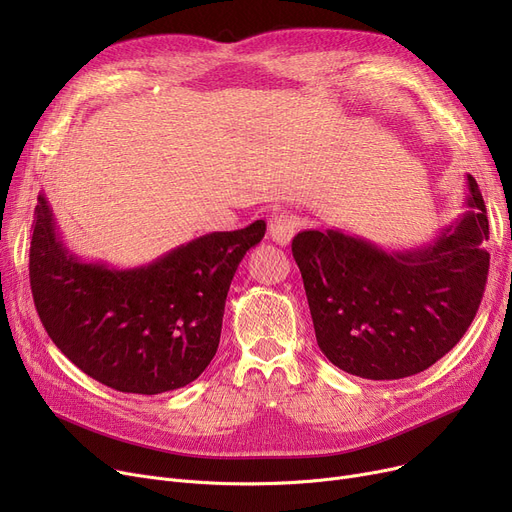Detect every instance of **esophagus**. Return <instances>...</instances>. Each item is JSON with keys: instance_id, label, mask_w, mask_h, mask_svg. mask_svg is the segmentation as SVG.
Segmentation results:
<instances>
[{"instance_id": "34e87169", "label": "esophagus", "mask_w": 512, "mask_h": 512, "mask_svg": "<svg viewBox=\"0 0 512 512\" xmlns=\"http://www.w3.org/2000/svg\"><path fill=\"white\" fill-rule=\"evenodd\" d=\"M297 228H299L297 218H292V215H286V213L274 215L270 220V236L274 242H278V245H288Z\"/></svg>"}]
</instances>
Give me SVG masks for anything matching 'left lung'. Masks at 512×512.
<instances>
[{"label":"left lung","mask_w":512,"mask_h":512,"mask_svg":"<svg viewBox=\"0 0 512 512\" xmlns=\"http://www.w3.org/2000/svg\"><path fill=\"white\" fill-rule=\"evenodd\" d=\"M467 211L419 249L384 251L340 230L292 240L317 344L336 367L365 380L409 378L463 338L488 282L490 226L467 174Z\"/></svg>","instance_id":"left-lung-1"}]
</instances>
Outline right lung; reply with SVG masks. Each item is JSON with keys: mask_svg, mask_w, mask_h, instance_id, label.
<instances>
[{"mask_svg": "<svg viewBox=\"0 0 512 512\" xmlns=\"http://www.w3.org/2000/svg\"><path fill=\"white\" fill-rule=\"evenodd\" d=\"M263 234L265 222L257 220L116 270L72 255L39 195L29 255L33 301L53 344L93 380L118 392H170L211 363L236 267Z\"/></svg>", "mask_w": 512, "mask_h": 512, "instance_id": "right-lung-1", "label": "right lung"}]
</instances>
